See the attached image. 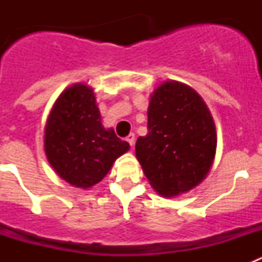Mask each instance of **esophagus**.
<instances>
[{"label": "esophagus", "instance_id": "obj_1", "mask_svg": "<svg viewBox=\"0 0 262 262\" xmlns=\"http://www.w3.org/2000/svg\"><path fill=\"white\" fill-rule=\"evenodd\" d=\"M126 140L128 142V144L133 147V145L135 144V135H134V134H129V135L126 138Z\"/></svg>", "mask_w": 262, "mask_h": 262}]
</instances>
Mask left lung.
<instances>
[{"label": "left lung", "instance_id": "left-lung-1", "mask_svg": "<svg viewBox=\"0 0 262 262\" xmlns=\"http://www.w3.org/2000/svg\"><path fill=\"white\" fill-rule=\"evenodd\" d=\"M135 154L160 195L170 198L198 186L216 154L214 119L202 97L180 81L159 85L148 106V134L138 138Z\"/></svg>", "mask_w": 262, "mask_h": 262}]
</instances>
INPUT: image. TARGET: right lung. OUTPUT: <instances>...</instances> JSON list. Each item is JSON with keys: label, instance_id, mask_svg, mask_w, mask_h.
Listing matches in <instances>:
<instances>
[{"label": "right lung", "instance_id": "add662e5", "mask_svg": "<svg viewBox=\"0 0 262 262\" xmlns=\"http://www.w3.org/2000/svg\"><path fill=\"white\" fill-rule=\"evenodd\" d=\"M128 149V143L101 123L93 88L77 82L62 90L45 127L46 156L60 178L72 186L90 189Z\"/></svg>", "mask_w": 262, "mask_h": 262}]
</instances>
